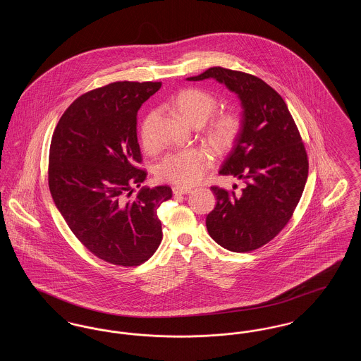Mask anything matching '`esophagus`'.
Masks as SVG:
<instances>
[{"label": "esophagus", "mask_w": 361, "mask_h": 361, "mask_svg": "<svg viewBox=\"0 0 361 361\" xmlns=\"http://www.w3.org/2000/svg\"><path fill=\"white\" fill-rule=\"evenodd\" d=\"M189 192H190V188H188V187H174L173 188L174 195H187Z\"/></svg>", "instance_id": "esophagus-1"}]
</instances>
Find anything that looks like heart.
Returning a JSON list of instances; mask_svg holds the SVG:
<instances>
[{"mask_svg":"<svg viewBox=\"0 0 361 361\" xmlns=\"http://www.w3.org/2000/svg\"><path fill=\"white\" fill-rule=\"evenodd\" d=\"M174 105L189 123L202 126L216 111L218 99L203 89L187 87L177 93L174 97ZM154 119L155 112L153 111L140 123L139 135L145 147L154 146ZM240 128L242 121L237 112H218L207 124L206 137L208 143L215 150L224 153L230 150L237 142ZM212 159L214 157L211 152L204 147H190L187 150L165 155L157 164L155 173L161 181L173 183L177 185H192L202 180L204 173L211 168Z\"/></svg>","mask_w":361,"mask_h":361,"instance_id":"obj_1","label":"heart"}]
</instances>
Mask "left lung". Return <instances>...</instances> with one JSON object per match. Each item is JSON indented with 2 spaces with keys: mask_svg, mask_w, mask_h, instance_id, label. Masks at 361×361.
<instances>
[{
  "mask_svg": "<svg viewBox=\"0 0 361 361\" xmlns=\"http://www.w3.org/2000/svg\"><path fill=\"white\" fill-rule=\"evenodd\" d=\"M206 78L235 92L243 106L240 137L219 173L245 183L240 193L211 187L216 206L207 215V230L230 252H252L290 222L309 176L306 147L287 104L272 86L219 66L187 80Z\"/></svg>",
  "mask_w": 361,
  "mask_h": 361,
  "instance_id": "left-lung-1",
  "label": "left lung"
}]
</instances>
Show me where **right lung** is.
Returning a JSON list of instances; mask_svg holds the SVG:
<instances>
[{"label":"right lung","mask_w":361,"mask_h":361,"mask_svg":"<svg viewBox=\"0 0 361 361\" xmlns=\"http://www.w3.org/2000/svg\"><path fill=\"white\" fill-rule=\"evenodd\" d=\"M161 82L116 81L70 104L52 134L49 187L73 234L96 257L119 267L147 261L162 240L157 209L172 188H142L137 109Z\"/></svg>","instance_id":"right-lung-1"}]
</instances>
